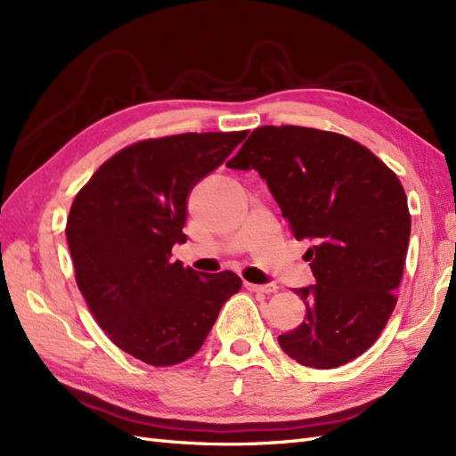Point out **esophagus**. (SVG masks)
<instances>
[{
    "label": "esophagus",
    "mask_w": 456,
    "mask_h": 456,
    "mask_svg": "<svg viewBox=\"0 0 456 456\" xmlns=\"http://www.w3.org/2000/svg\"><path fill=\"white\" fill-rule=\"evenodd\" d=\"M245 287L249 289V291H253V293H266V295H270V293H275V291H278V285H275V283H265V285L245 283Z\"/></svg>",
    "instance_id": "obj_1"
}]
</instances>
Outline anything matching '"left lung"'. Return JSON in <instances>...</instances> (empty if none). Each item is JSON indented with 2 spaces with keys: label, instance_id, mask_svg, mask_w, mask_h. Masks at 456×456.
<instances>
[{
  "label": "left lung",
  "instance_id": "obj_1",
  "mask_svg": "<svg viewBox=\"0 0 456 456\" xmlns=\"http://www.w3.org/2000/svg\"><path fill=\"white\" fill-rule=\"evenodd\" d=\"M230 169L258 171L295 238L310 241L314 285L295 289L306 320L280 335L298 363L335 369L355 360L395 308L411 236L395 173L348 136L310 127H258Z\"/></svg>",
  "mask_w": 456,
  "mask_h": 456
}]
</instances>
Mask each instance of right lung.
I'll use <instances>...</instances> for the list:
<instances>
[{
    "instance_id": "obj_1",
    "label": "right lung",
    "mask_w": 456,
    "mask_h": 456,
    "mask_svg": "<svg viewBox=\"0 0 456 456\" xmlns=\"http://www.w3.org/2000/svg\"><path fill=\"white\" fill-rule=\"evenodd\" d=\"M247 136L184 133L118 151L79 190L66 224L76 281L118 348L154 367L186 362L241 289L233 272L171 260L186 243V200Z\"/></svg>"
}]
</instances>
